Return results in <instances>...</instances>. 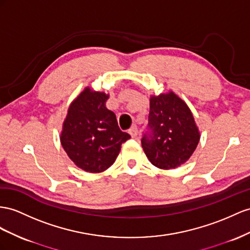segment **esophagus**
Here are the masks:
<instances>
[{"label":"esophagus","mask_w":250,"mask_h":250,"mask_svg":"<svg viewBox=\"0 0 250 250\" xmlns=\"http://www.w3.org/2000/svg\"><path fill=\"white\" fill-rule=\"evenodd\" d=\"M129 134L132 136V137H136L138 135V129L136 125H133L131 129L129 130Z\"/></svg>","instance_id":"1"}]
</instances>
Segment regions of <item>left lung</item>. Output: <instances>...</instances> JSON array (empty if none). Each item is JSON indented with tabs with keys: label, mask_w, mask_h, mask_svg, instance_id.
<instances>
[{
	"label": "left lung",
	"mask_w": 250,
	"mask_h": 250,
	"mask_svg": "<svg viewBox=\"0 0 250 250\" xmlns=\"http://www.w3.org/2000/svg\"><path fill=\"white\" fill-rule=\"evenodd\" d=\"M148 125L151 133L143 137V149L151 164L163 170L186 163L201 138L189 106L172 91L151 96Z\"/></svg>",
	"instance_id": "8db88e82"
}]
</instances>
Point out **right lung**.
<instances>
[{"mask_svg": "<svg viewBox=\"0 0 250 250\" xmlns=\"http://www.w3.org/2000/svg\"><path fill=\"white\" fill-rule=\"evenodd\" d=\"M107 99L108 94L86 86L70 104L63 121L60 142L64 151L77 167L89 173L110 168L121 145L131 138L106 108Z\"/></svg>", "mask_w": 250, "mask_h": 250, "instance_id": "1", "label": "right lung"}]
</instances>
